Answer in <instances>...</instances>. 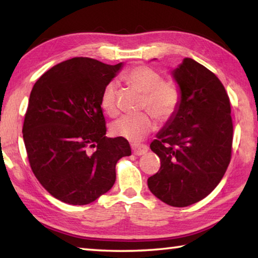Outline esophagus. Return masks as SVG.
Instances as JSON below:
<instances>
[{
  "label": "esophagus",
  "mask_w": 258,
  "mask_h": 258,
  "mask_svg": "<svg viewBox=\"0 0 258 258\" xmlns=\"http://www.w3.org/2000/svg\"><path fill=\"white\" fill-rule=\"evenodd\" d=\"M132 150H133V154L137 155V156H142L145 155L149 150V147L147 145H132Z\"/></svg>",
  "instance_id": "34e87169"
}]
</instances>
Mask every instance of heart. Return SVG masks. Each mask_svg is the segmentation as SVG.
Returning a JSON list of instances; mask_svg holds the SVG:
<instances>
[{
    "mask_svg": "<svg viewBox=\"0 0 258 258\" xmlns=\"http://www.w3.org/2000/svg\"><path fill=\"white\" fill-rule=\"evenodd\" d=\"M126 84L143 93L141 109L150 112L123 116L111 125V133L131 142H139L156 128L155 118L160 123L171 120L180 108L182 93L174 81L163 80L160 74L148 66L131 68L123 76ZM116 84L104 86L100 104L109 116L116 113Z\"/></svg>",
    "mask_w": 258,
    "mask_h": 258,
    "instance_id": "heart-1",
    "label": "heart"
}]
</instances>
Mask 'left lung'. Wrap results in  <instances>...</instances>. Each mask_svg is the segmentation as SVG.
Listing matches in <instances>:
<instances>
[{
  "label": "left lung",
  "instance_id": "8db88e82",
  "mask_svg": "<svg viewBox=\"0 0 258 258\" xmlns=\"http://www.w3.org/2000/svg\"><path fill=\"white\" fill-rule=\"evenodd\" d=\"M182 100L175 116L150 148L160 168L148 178L150 191L173 207H186L211 194L232 156L230 99L215 74L185 58L173 72Z\"/></svg>",
  "mask_w": 258,
  "mask_h": 258
}]
</instances>
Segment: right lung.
I'll use <instances>...</instances> for the list:
<instances>
[{"mask_svg": "<svg viewBox=\"0 0 258 258\" xmlns=\"http://www.w3.org/2000/svg\"><path fill=\"white\" fill-rule=\"evenodd\" d=\"M121 63L76 56L38 78L30 92L23 137L30 168L54 198L87 205L112 187L116 164L131 155L124 138H107L100 98Z\"/></svg>", "mask_w": 258, "mask_h": 258, "instance_id": "right-lung-1", "label": "right lung"}]
</instances>
